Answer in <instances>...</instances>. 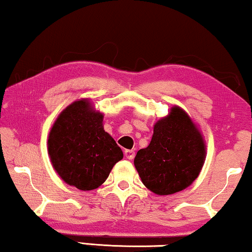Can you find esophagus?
Segmentation results:
<instances>
[{
	"instance_id": "esophagus-1",
	"label": "esophagus",
	"mask_w": 252,
	"mask_h": 252,
	"mask_svg": "<svg viewBox=\"0 0 252 252\" xmlns=\"http://www.w3.org/2000/svg\"><path fill=\"white\" fill-rule=\"evenodd\" d=\"M124 154H125V157L127 159H133L134 156H135V153H134L133 150H125Z\"/></svg>"
}]
</instances>
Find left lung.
I'll return each mask as SVG.
<instances>
[{
  "mask_svg": "<svg viewBox=\"0 0 252 252\" xmlns=\"http://www.w3.org/2000/svg\"><path fill=\"white\" fill-rule=\"evenodd\" d=\"M205 143L187 112L173 106L154 126L149 146L137 151L134 165L143 185L157 195L189 187L205 160Z\"/></svg>",
  "mask_w": 252,
  "mask_h": 252,
  "instance_id": "8db88e82",
  "label": "left lung"
}]
</instances>
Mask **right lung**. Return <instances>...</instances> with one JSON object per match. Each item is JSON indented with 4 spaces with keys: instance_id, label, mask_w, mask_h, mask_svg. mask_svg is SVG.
Returning <instances> with one entry per match:
<instances>
[{
    "instance_id": "1",
    "label": "right lung",
    "mask_w": 252,
    "mask_h": 252,
    "mask_svg": "<svg viewBox=\"0 0 252 252\" xmlns=\"http://www.w3.org/2000/svg\"><path fill=\"white\" fill-rule=\"evenodd\" d=\"M103 113L87 98L64 109L51 127L48 154L58 175L80 190L98 188L117 161L120 147L103 128Z\"/></svg>"
}]
</instances>
